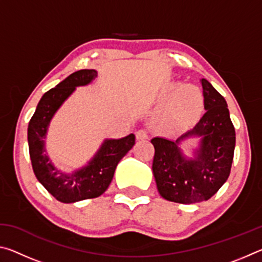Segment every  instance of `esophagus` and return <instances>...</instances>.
I'll return each mask as SVG.
<instances>
[{"mask_svg": "<svg viewBox=\"0 0 262 262\" xmlns=\"http://www.w3.org/2000/svg\"><path fill=\"white\" fill-rule=\"evenodd\" d=\"M136 139L137 140H147L148 139V133L144 129H140L136 132Z\"/></svg>", "mask_w": 262, "mask_h": 262, "instance_id": "1", "label": "esophagus"}]
</instances>
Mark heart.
Returning <instances> with one entry per match:
<instances>
[{
  "instance_id": "heart-1",
  "label": "heart",
  "mask_w": 262,
  "mask_h": 262,
  "mask_svg": "<svg viewBox=\"0 0 262 262\" xmlns=\"http://www.w3.org/2000/svg\"><path fill=\"white\" fill-rule=\"evenodd\" d=\"M174 92V94L173 92ZM168 98L158 113V121L167 129H183L196 122L205 108V97L194 85H180L174 83L168 86L165 98Z\"/></svg>"
}]
</instances>
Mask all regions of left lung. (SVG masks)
I'll list each match as a JSON object with an SVG mask.
<instances>
[{
	"instance_id": "obj_1",
	"label": "left lung",
	"mask_w": 262,
	"mask_h": 262,
	"mask_svg": "<svg viewBox=\"0 0 262 262\" xmlns=\"http://www.w3.org/2000/svg\"><path fill=\"white\" fill-rule=\"evenodd\" d=\"M206 113L195 127L176 141L154 137L152 172L157 189L167 201H207L228 180L233 161L236 132L222 96L206 78L201 79ZM201 139L193 158L184 156L180 145L188 138Z\"/></svg>"
}]
</instances>
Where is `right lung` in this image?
Wrapping results in <instances>:
<instances>
[{
    "instance_id": "right-lung-1",
    "label": "right lung",
    "mask_w": 262,
    "mask_h": 262,
    "mask_svg": "<svg viewBox=\"0 0 262 262\" xmlns=\"http://www.w3.org/2000/svg\"><path fill=\"white\" fill-rule=\"evenodd\" d=\"M96 77L95 69H82L69 75L41 97L29 122L28 142L34 174L48 193L63 203L100 196L108 188L118 163L135 144L134 134L122 139H106L86 165L70 173L52 163L45 147L51 120L77 86L88 85Z\"/></svg>"
}]
</instances>
